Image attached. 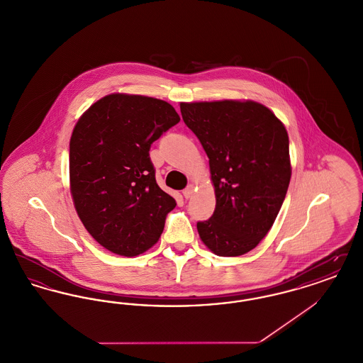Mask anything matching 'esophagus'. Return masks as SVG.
I'll return each instance as SVG.
<instances>
[{"label": "esophagus", "mask_w": 363, "mask_h": 363, "mask_svg": "<svg viewBox=\"0 0 363 363\" xmlns=\"http://www.w3.org/2000/svg\"><path fill=\"white\" fill-rule=\"evenodd\" d=\"M193 191H194V186L193 185H189V186H186L184 191H182V194L185 196V199H190L191 196H193Z\"/></svg>", "instance_id": "obj_1"}]
</instances>
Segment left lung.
Masks as SVG:
<instances>
[{"label":"left lung","instance_id":"left-lung-1","mask_svg":"<svg viewBox=\"0 0 363 363\" xmlns=\"http://www.w3.org/2000/svg\"><path fill=\"white\" fill-rule=\"evenodd\" d=\"M182 120L200 140L215 186L213 215L197 222L208 249L242 256L267 235L291 178L289 135L265 106L252 101L181 104Z\"/></svg>","mask_w":363,"mask_h":363}]
</instances>
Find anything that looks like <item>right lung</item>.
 <instances>
[{
    "mask_svg": "<svg viewBox=\"0 0 363 363\" xmlns=\"http://www.w3.org/2000/svg\"><path fill=\"white\" fill-rule=\"evenodd\" d=\"M179 120L164 101L111 94L76 123L70 193L86 231L107 250L133 257L160 238L177 203L156 184L150 148Z\"/></svg>",
    "mask_w": 363,
    "mask_h": 363,
    "instance_id": "obj_1",
    "label": "right lung"
}]
</instances>
